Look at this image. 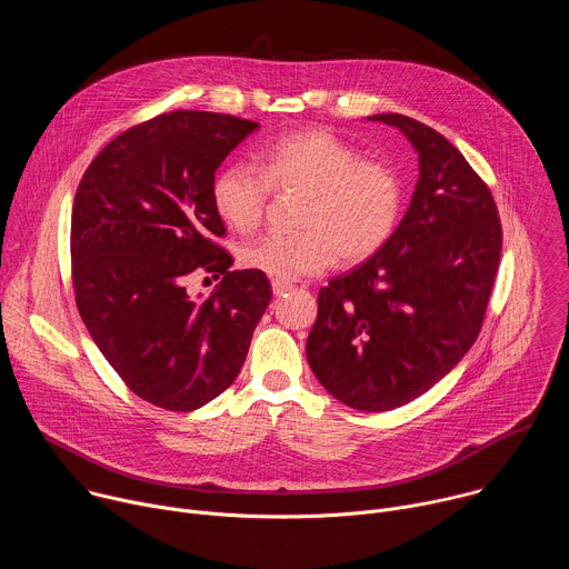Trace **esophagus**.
<instances>
[{"instance_id":"obj_1","label":"esophagus","mask_w":569,"mask_h":569,"mask_svg":"<svg viewBox=\"0 0 569 569\" xmlns=\"http://www.w3.org/2000/svg\"><path fill=\"white\" fill-rule=\"evenodd\" d=\"M295 286L290 283V281H279V279H272V292L277 295V297H281V295H286V292H290Z\"/></svg>"}]
</instances>
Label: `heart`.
I'll use <instances>...</instances> for the list:
<instances>
[{
	"label": "heart",
	"mask_w": 569,
	"mask_h": 569,
	"mask_svg": "<svg viewBox=\"0 0 569 569\" xmlns=\"http://www.w3.org/2000/svg\"><path fill=\"white\" fill-rule=\"evenodd\" d=\"M272 191H303L301 231L263 233L246 242L238 259L279 281L321 274L338 259L367 261L387 246L405 207L393 164L362 157L321 128L286 132L257 150L254 164L224 167L213 178L211 202L224 224L248 233L261 224Z\"/></svg>",
	"instance_id": "b5f03b06"
}]
</instances>
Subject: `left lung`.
Returning a JSON list of instances; mask_svg holds the SVG:
<instances>
[{
  "mask_svg": "<svg viewBox=\"0 0 569 569\" xmlns=\"http://www.w3.org/2000/svg\"><path fill=\"white\" fill-rule=\"evenodd\" d=\"M419 152L421 176L387 246L317 295L306 356L317 380L362 412H389L437 385L472 347L496 283L493 193L430 126L376 114Z\"/></svg>",
  "mask_w": 569,
  "mask_h": 569,
  "instance_id": "left-lung-1",
  "label": "left lung"
}]
</instances>
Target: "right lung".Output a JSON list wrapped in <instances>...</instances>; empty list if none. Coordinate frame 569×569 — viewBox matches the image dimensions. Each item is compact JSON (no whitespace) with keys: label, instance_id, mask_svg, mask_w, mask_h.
I'll return each instance as SVG.
<instances>
[{"label":"right lung","instance_id":"1","mask_svg":"<svg viewBox=\"0 0 569 569\" xmlns=\"http://www.w3.org/2000/svg\"><path fill=\"white\" fill-rule=\"evenodd\" d=\"M257 121L173 110L114 137L88 167L71 207V283L86 327L139 398L191 412L220 396L248 358L272 288L229 272L213 173ZM191 273L223 277L196 302Z\"/></svg>","mask_w":569,"mask_h":569}]
</instances>
